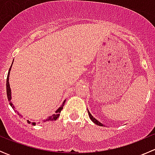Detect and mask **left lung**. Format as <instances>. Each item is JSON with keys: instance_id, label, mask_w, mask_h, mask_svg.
I'll return each instance as SVG.
<instances>
[{"instance_id": "obj_1", "label": "left lung", "mask_w": 155, "mask_h": 155, "mask_svg": "<svg viewBox=\"0 0 155 155\" xmlns=\"http://www.w3.org/2000/svg\"><path fill=\"white\" fill-rule=\"evenodd\" d=\"M87 112H88V115H89V117H90L91 120V121H93V122L94 123V124H96L97 125H99V126H104V124H102V123H101V122H100V121H98L96 119V118H94V117L92 116V115H91V114L90 113V112H89L88 110H87Z\"/></svg>"}]
</instances>
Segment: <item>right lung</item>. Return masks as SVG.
<instances>
[{"label": "right lung", "mask_w": 155, "mask_h": 155, "mask_svg": "<svg viewBox=\"0 0 155 155\" xmlns=\"http://www.w3.org/2000/svg\"><path fill=\"white\" fill-rule=\"evenodd\" d=\"M12 63H13V62H12ZM11 68H12V65H11V67L10 68V70H9L8 75H7V98H8V101H9V102H10V106L14 109V106H12V102H11V89H10V83H9V76H10V73ZM65 102H66L65 101H64L63 104H62V105L61 106V107H59L58 109L57 110L55 111V112H54V113H53L52 115H49V116H48L47 118H46V119L43 120V121H42V123H46V122H48V121H55V120L57 119V118H58L59 116H60V113H61V112L62 109H63V107H64V105ZM15 112H17L15 109ZM17 113L18 114V115H19V116L22 117L21 115H20L19 113H18V112H17ZM27 121H28V124H34V125H35V124H36L35 122H31V121H30L29 120H27ZM38 124H39V123H38Z\"/></svg>", "instance_id": "right-lung-1"}]
</instances>
